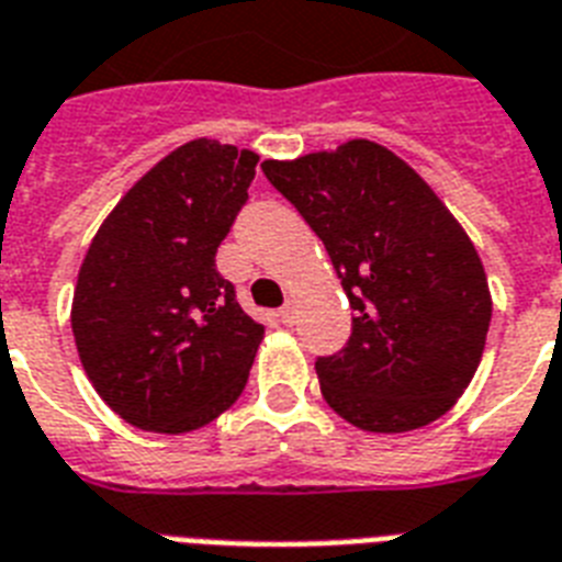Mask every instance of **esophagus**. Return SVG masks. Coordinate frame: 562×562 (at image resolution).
Listing matches in <instances>:
<instances>
[{
  "mask_svg": "<svg viewBox=\"0 0 562 562\" xmlns=\"http://www.w3.org/2000/svg\"><path fill=\"white\" fill-rule=\"evenodd\" d=\"M278 316H281V322H284L286 327L293 325V322H295V304H293V302H286L284 307L278 310Z\"/></svg>",
  "mask_w": 562,
  "mask_h": 562,
  "instance_id": "esophagus-1",
  "label": "esophagus"
}]
</instances>
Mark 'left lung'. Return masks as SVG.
<instances>
[{"label":"left lung","instance_id":"8db88e82","mask_svg":"<svg viewBox=\"0 0 562 562\" xmlns=\"http://www.w3.org/2000/svg\"><path fill=\"white\" fill-rule=\"evenodd\" d=\"M260 168L325 244L353 310L342 351L316 359L327 406L368 432L450 412L491 327L487 276L464 228L406 161L366 138Z\"/></svg>","mask_w":562,"mask_h":562}]
</instances>
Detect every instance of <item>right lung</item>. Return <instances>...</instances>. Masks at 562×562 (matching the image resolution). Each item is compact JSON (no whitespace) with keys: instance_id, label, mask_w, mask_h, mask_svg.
Returning a JSON list of instances; mask_svg holds the SVG:
<instances>
[{"instance_id":"add662e5","label":"right lung","mask_w":562,"mask_h":562,"mask_svg":"<svg viewBox=\"0 0 562 562\" xmlns=\"http://www.w3.org/2000/svg\"><path fill=\"white\" fill-rule=\"evenodd\" d=\"M252 150L188 142L147 170L98 228L71 330L106 406L147 432H191L240 397L263 325L214 255L249 200Z\"/></svg>"}]
</instances>
